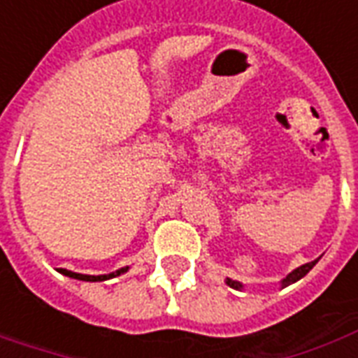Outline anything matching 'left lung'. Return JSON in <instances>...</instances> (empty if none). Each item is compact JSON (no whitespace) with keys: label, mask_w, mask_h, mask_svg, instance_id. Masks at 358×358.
<instances>
[{"label":"left lung","mask_w":358,"mask_h":358,"mask_svg":"<svg viewBox=\"0 0 358 358\" xmlns=\"http://www.w3.org/2000/svg\"><path fill=\"white\" fill-rule=\"evenodd\" d=\"M318 263V259L316 261H313V263H307V264H303V266H299V268H295L293 272H289L287 276L282 280V287H285V285H289L293 284V282H297V280H301V278L305 276L307 274L308 270L313 268L315 264ZM226 284L230 285V287H234V289H243V285L240 284V282H236V280H230V278H226Z\"/></svg>","instance_id":"left-lung-1"}]
</instances>
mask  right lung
Segmentation results:
<instances>
[{
  "mask_svg": "<svg viewBox=\"0 0 358 358\" xmlns=\"http://www.w3.org/2000/svg\"><path fill=\"white\" fill-rule=\"evenodd\" d=\"M128 266L124 268L117 270V272H110V274H101V276H90V274H78V272H73V270H66V268H59L61 274H65L69 278H74V280H84V282H103V280H109V278H117L120 274H124Z\"/></svg>",
  "mask_w": 358,
  "mask_h": 358,
  "instance_id": "right-lung-1",
  "label": "right lung"
}]
</instances>
